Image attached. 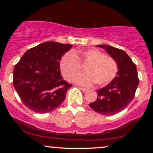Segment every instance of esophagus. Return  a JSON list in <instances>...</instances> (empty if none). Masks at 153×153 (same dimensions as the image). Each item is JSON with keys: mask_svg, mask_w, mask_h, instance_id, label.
Segmentation results:
<instances>
[{"mask_svg": "<svg viewBox=\"0 0 153 153\" xmlns=\"http://www.w3.org/2000/svg\"><path fill=\"white\" fill-rule=\"evenodd\" d=\"M80 88V90H81L82 91H83V92H86V91L88 90V89L85 88Z\"/></svg>", "mask_w": 153, "mask_h": 153, "instance_id": "obj_1", "label": "esophagus"}]
</instances>
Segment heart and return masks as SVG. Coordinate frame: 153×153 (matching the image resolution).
<instances>
[{"label": "heart", "mask_w": 153, "mask_h": 153, "mask_svg": "<svg viewBox=\"0 0 153 153\" xmlns=\"http://www.w3.org/2000/svg\"><path fill=\"white\" fill-rule=\"evenodd\" d=\"M86 64L85 72L76 75L73 81L82 85H91L95 82L99 85H106L115 78L118 72L116 60L98 50L68 52L60 60V70L67 80H71L79 70L80 63Z\"/></svg>", "instance_id": "obj_1"}]
</instances>
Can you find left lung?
I'll return each mask as SVG.
<instances>
[{"label": "left lung", "instance_id": "1", "mask_svg": "<svg viewBox=\"0 0 153 153\" xmlns=\"http://www.w3.org/2000/svg\"><path fill=\"white\" fill-rule=\"evenodd\" d=\"M97 47L104 49L118 65L117 75L106 86L96 90L98 97L89 106L102 115H114L122 111L134 99L139 84L136 65L124 50L110 45Z\"/></svg>", "mask_w": 153, "mask_h": 153}]
</instances>
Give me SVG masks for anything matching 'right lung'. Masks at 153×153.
I'll return each instance as SVG.
<instances>
[{
  "label": "right lung",
  "instance_id": "right-lung-1",
  "mask_svg": "<svg viewBox=\"0 0 153 153\" xmlns=\"http://www.w3.org/2000/svg\"><path fill=\"white\" fill-rule=\"evenodd\" d=\"M73 45L47 42L29 49L13 69V84L28 108L45 114L64 101L73 85L62 78L59 62Z\"/></svg>",
  "mask_w": 153,
  "mask_h": 153
}]
</instances>
